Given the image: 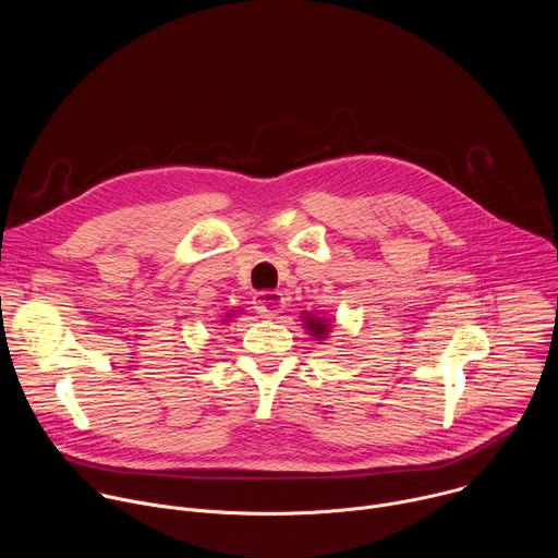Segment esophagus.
Wrapping results in <instances>:
<instances>
[{"label": "esophagus", "mask_w": 558, "mask_h": 558, "mask_svg": "<svg viewBox=\"0 0 558 558\" xmlns=\"http://www.w3.org/2000/svg\"><path fill=\"white\" fill-rule=\"evenodd\" d=\"M282 306H284V298L278 291H258L254 295V308L258 311L260 317H267V320L280 315Z\"/></svg>", "instance_id": "34e87169"}]
</instances>
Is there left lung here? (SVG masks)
Returning a JSON list of instances; mask_svg holds the SVG:
<instances>
[{
	"mask_svg": "<svg viewBox=\"0 0 558 558\" xmlns=\"http://www.w3.org/2000/svg\"><path fill=\"white\" fill-rule=\"evenodd\" d=\"M302 323H304V329L315 338V340H327L329 336V317H317L315 313H304L302 315Z\"/></svg>",
	"mask_w": 558,
	"mask_h": 558,
	"instance_id": "8db88e82",
	"label": "left lung"
}]
</instances>
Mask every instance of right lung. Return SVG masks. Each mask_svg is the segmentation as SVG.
<instances>
[{
	"instance_id": "right-lung-1",
	"label": "right lung",
	"mask_w": 558,
	"mask_h": 558,
	"mask_svg": "<svg viewBox=\"0 0 558 558\" xmlns=\"http://www.w3.org/2000/svg\"><path fill=\"white\" fill-rule=\"evenodd\" d=\"M229 315H231V313H229ZM222 323H229V317H225V320H222Z\"/></svg>"
}]
</instances>
